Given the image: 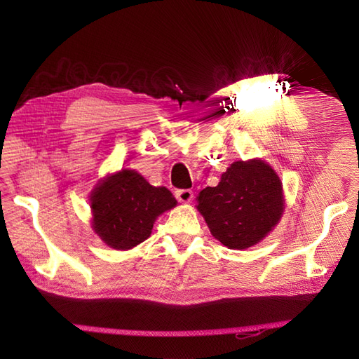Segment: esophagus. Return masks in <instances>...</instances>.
I'll list each match as a JSON object with an SVG mask.
<instances>
[{
	"instance_id": "esophagus-1",
	"label": "esophagus",
	"mask_w": 359,
	"mask_h": 359,
	"mask_svg": "<svg viewBox=\"0 0 359 359\" xmlns=\"http://www.w3.org/2000/svg\"><path fill=\"white\" fill-rule=\"evenodd\" d=\"M175 198L182 203L190 202L193 199V191L190 189H180L175 191Z\"/></svg>"
}]
</instances>
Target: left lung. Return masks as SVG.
Returning a JSON list of instances; mask_svg holds the SVG:
<instances>
[{
	"label": "left lung",
	"mask_w": 359,
	"mask_h": 359,
	"mask_svg": "<svg viewBox=\"0 0 359 359\" xmlns=\"http://www.w3.org/2000/svg\"><path fill=\"white\" fill-rule=\"evenodd\" d=\"M198 210L215 240L243 250L257 244L283 212V186L262 160L235 161L219 186L199 193Z\"/></svg>",
	"instance_id": "left-lung-1"
}]
</instances>
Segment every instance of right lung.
Here are the masks:
<instances>
[{
	"instance_id": "obj_1",
	"label": "right lung",
	"mask_w": 359,
	"mask_h": 359,
	"mask_svg": "<svg viewBox=\"0 0 359 359\" xmlns=\"http://www.w3.org/2000/svg\"><path fill=\"white\" fill-rule=\"evenodd\" d=\"M175 205L166 187L151 186L137 172L124 169L93 191V227L109 247L128 250L145 241L157 217Z\"/></svg>"
}]
</instances>
